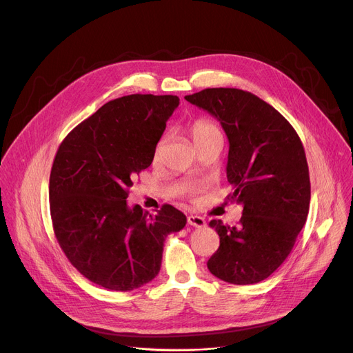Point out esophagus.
Wrapping results in <instances>:
<instances>
[{
	"label": "esophagus",
	"instance_id": "1",
	"mask_svg": "<svg viewBox=\"0 0 353 353\" xmlns=\"http://www.w3.org/2000/svg\"><path fill=\"white\" fill-rule=\"evenodd\" d=\"M187 223H189L193 227H197V228L205 227V220L200 216H189V217H187Z\"/></svg>",
	"mask_w": 353,
	"mask_h": 353
}]
</instances>
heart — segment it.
Listing matches in <instances>:
<instances>
[{"label":"heart","mask_w":353,"mask_h":353,"mask_svg":"<svg viewBox=\"0 0 353 353\" xmlns=\"http://www.w3.org/2000/svg\"><path fill=\"white\" fill-rule=\"evenodd\" d=\"M192 137H193V142L196 145V148L201 146L203 143L208 142V140L214 139V137H221V132L219 130V128L210 121L205 119H199L192 125ZM164 142H166V137H161V140L159 142L157 148H156V156H159Z\"/></svg>","instance_id":"heart-1"}]
</instances>
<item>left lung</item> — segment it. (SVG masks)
Returning a JSON list of instances; mask_svg holds the SVG:
<instances>
[{
	"instance_id": "1",
	"label": "left lung",
	"mask_w": 353,
	"mask_h": 353,
	"mask_svg": "<svg viewBox=\"0 0 353 353\" xmlns=\"http://www.w3.org/2000/svg\"><path fill=\"white\" fill-rule=\"evenodd\" d=\"M185 101L207 110L228 137L230 199L243 204L239 227L211 220L220 237L210 272L236 285L268 278L290 255L308 217L310 170L295 129L251 92L208 88Z\"/></svg>"
}]
</instances>
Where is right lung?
<instances>
[{
	"instance_id": "1",
	"label": "right lung",
	"mask_w": 353,
	"mask_h": 353,
	"mask_svg": "<svg viewBox=\"0 0 353 353\" xmlns=\"http://www.w3.org/2000/svg\"><path fill=\"white\" fill-rule=\"evenodd\" d=\"M180 99L128 95L105 103L62 140L50 176V208L59 247L85 278L132 291L159 274L164 240L187 219L163 204L152 216L129 207V187L148 169Z\"/></svg>"
}]
</instances>
